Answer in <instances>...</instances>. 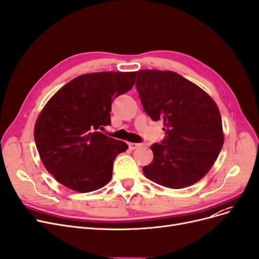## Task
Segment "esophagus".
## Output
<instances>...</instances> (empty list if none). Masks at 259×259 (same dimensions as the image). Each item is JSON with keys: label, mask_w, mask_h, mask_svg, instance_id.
Returning <instances> with one entry per match:
<instances>
[{"label": "esophagus", "mask_w": 259, "mask_h": 259, "mask_svg": "<svg viewBox=\"0 0 259 259\" xmlns=\"http://www.w3.org/2000/svg\"><path fill=\"white\" fill-rule=\"evenodd\" d=\"M140 146H141V144H139V143H129V148L131 150H135V149H137Z\"/></svg>", "instance_id": "1"}]
</instances>
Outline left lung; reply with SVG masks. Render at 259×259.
<instances>
[{
	"instance_id": "obj_1",
	"label": "left lung",
	"mask_w": 259,
	"mask_h": 259,
	"mask_svg": "<svg viewBox=\"0 0 259 259\" xmlns=\"http://www.w3.org/2000/svg\"><path fill=\"white\" fill-rule=\"evenodd\" d=\"M137 74L143 108L152 120H163L166 133L162 143L151 146L154 160L143 173L169 189L194 185L212 167L224 143L217 103L174 71L144 69Z\"/></svg>"
}]
</instances>
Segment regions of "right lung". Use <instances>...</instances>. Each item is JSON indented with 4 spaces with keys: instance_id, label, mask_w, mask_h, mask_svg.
Masks as SVG:
<instances>
[{
    "instance_id": "add662e5",
    "label": "right lung",
    "mask_w": 259,
    "mask_h": 259,
    "mask_svg": "<svg viewBox=\"0 0 259 259\" xmlns=\"http://www.w3.org/2000/svg\"><path fill=\"white\" fill-rule=\"evenodd\" d=\"M136 74H81L57 91L38 115L37 150L46 169L66 188L86 193L111 180L113 162L128 145L99 129L111 124L112 100L133 88Z\"/></svg>"
}]
</instances>
